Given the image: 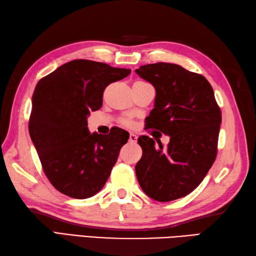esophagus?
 Masks as SVG:
<instances>
[{"mask_svg": "<svg viewBox=\"0 0 256 256\" xmlns=\"http://www.w3.org/2000/svg\"><path fill=\"white\" fill-rule=\"evenodd\" d=\"M130 143H136L138 142V136L135 134H130Z\"/></svg>", "mask_w": 256, "mask_h": 256, "instance_id": "obj_1", "label": "esophagus"}]
</instances>
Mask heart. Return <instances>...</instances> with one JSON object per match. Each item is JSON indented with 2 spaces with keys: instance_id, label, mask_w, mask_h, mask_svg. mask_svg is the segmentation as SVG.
Listing matches in <instances>:
<instances>
[{
  "instance_id": "b5f03b06",
  "label": "heart",
  "mask_w": 256,
  "mask_h": 256,
  "mask_svg": "<svg viewBox=\"0 0 256 256\" xmlns=\"http://www.w3.org/2000/svg\"><path fill=\"white\" fill-rule=\"evenodd\" d=\"M123 123H124L125 125H126V126H131V125H132V122L130 121V120H124Z\"/></svg>"
}]
</instances>
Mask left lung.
<instances>
[{
	"instance_id": "obj_1",
	"label": "left lung",
	"mask_w": 256,
	"mask_h": 256,
	"mask_svg": "<svg viewBox=\"0 0 256 256\" xmlns=\"http://www.w3.org/2000/svg\"><path fill=\"white\" fill-rule=\"evenodd\" d=\"M154 86V108L146 128H155L170 140L138 138L142 158L135 166L140 188L152 199L167 202L187 196L204 180L216 160L221 111L214 89L204 76L179 64L157 62L135 70Z\"/></svg>"
}]
</instances>
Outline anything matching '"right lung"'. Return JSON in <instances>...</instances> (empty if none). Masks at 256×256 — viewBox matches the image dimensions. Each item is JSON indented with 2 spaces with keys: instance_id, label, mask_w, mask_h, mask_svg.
<instances>
[{
  "instance_id": "right-lung-1",
  "label": "right lung",
  "mask_w": 256,
  "mask_h": 256,
  "mask_svg": "<svg viewBox=\"0 0 256 256\" xmlns=\"http://www.w3.org/2000/svg\"><path fill=\"white\" fill-rule=\"evenodd\" d=\"M131 69L76 59L42 78L32 98L30 135L48 180L76 199L94 196L104 186L128 133L116 128L90 134L86 118L102 106L106 86Z\"/></svg>"
}]
</instances>
